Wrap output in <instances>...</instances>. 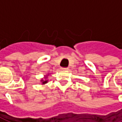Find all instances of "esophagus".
<instances>
[{
	"label": "esophagus",
	"instance_id": "obj_1",
	"mask_svg": "<svg viewBox=\"0 0 122 122\" xmlns=\"http://www.w3.org/2000/svg\"><path fill=\"white\" fill-rule=\"evenodd\" d=\"M61 70L62 71H68L69 69L68 68H61Z\"/></svg>",
	"mask_w": 122,
	"mask_h": 122
}]
</instances>
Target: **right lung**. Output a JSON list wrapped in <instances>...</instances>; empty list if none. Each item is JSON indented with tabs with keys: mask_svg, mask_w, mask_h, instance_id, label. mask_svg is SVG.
<instances>
[{
	"mask_svg": "<svg viewBox=\"0 0 122 122\" xmlns=\"http://www.w3.org/2000/svg\"><path fill=\"white\" fill-rule=\"evenodd\" d=\"M49 76V74H47V75H44V78H42V79L40 80V82L42 83V84L44 85L46 84V83H48V76Z\"/></svg>",
	"mask_w": 122,
	"mask_h": 122,
	"instance_id": "obj_1",
	"label": "right lung"
}]
</instances>
